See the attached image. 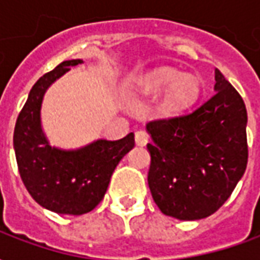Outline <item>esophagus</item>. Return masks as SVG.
<instances>
[{
  "label": "esophagus",
  "mask_w": 260,
  "mask_h": 260,
  "mask_svg": "<svg viewBox=\"0 0 260 260\" xmlns=\"http://www.w3.org/2000/svg\"><path fill=\"white\" fill-rule=\"evenodd\" d=\"M149 141V135L145 131H138L135 134V142L138 146H145Z\"/></svg>",
  "instance_id": "34e87169"
}]
</instances>
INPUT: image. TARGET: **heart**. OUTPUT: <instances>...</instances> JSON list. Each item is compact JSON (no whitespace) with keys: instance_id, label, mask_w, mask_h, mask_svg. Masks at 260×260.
I'll return each mask as SVG.
<instances>
[{"instance_id":"obj_1","label":"heart","mask_w":260,"mask_h":260,"mask_svg":"<svg viewBox=\"0 0 260 260\" xmlns=\"http://www.w3.org/2000/svg\"><path fill=\"white\" fill-rule=\"evenodd\" d=\"M163 110L169 114L184 111L196 102L201 93V82L193 75H182L173 67H158L136 80V90L143 96H156L164 90Z\"/></svg>"}]
</instances>
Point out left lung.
I'll use <instances>...</instances> for the list:
<instances>
[{"label":"left lung","instance_id":"obj_1","mask_svg":"<svg viewBox=\"0 0 260 260\" xmlns=\"http://www.w3.org/2000/svg\"><path fill=\"white\" fill-rule=\"evenodd\" d=\"M214 94L191 114L146 125L149 188L158 209L199 220L223 206L248 163L245 103L214 71Z\"/></svg>","mask_w":260,"mask_h":260}]
</instances>
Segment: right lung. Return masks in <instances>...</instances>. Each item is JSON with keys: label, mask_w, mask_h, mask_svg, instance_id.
Here are the masks:
<instances>
[{"label": "right lung", "mask_w": 260, "mask_h": 260, "mask_svg": "<svg viewBox=\"0 0 260 260\" xmlns=\"http://www.w3.org/2000/svg\"><path fill=\"white\" fill-rule=\"evenodd\" d=\"M83 59L64 61L33 85L16 119L14 149L20 178L31 198L51 212L85 214L102 202L121 158L135 146L134 134L119 139H97L79 149L50 145L42 126L44 94L71 67Z\"/></svg>", "instance_id": "1"}]
</instances>
